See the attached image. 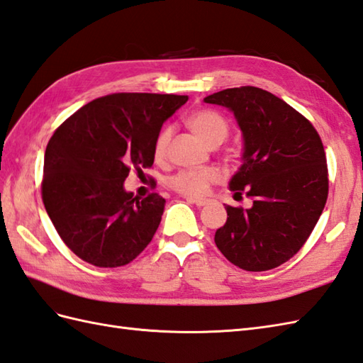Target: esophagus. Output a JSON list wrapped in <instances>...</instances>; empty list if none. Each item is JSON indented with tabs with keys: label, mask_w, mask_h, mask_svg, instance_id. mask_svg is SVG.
<instances>
[{
	"label": "esophagus",
	"mask_w": 363,
	"mask_h": 363,
	"mask_svg": "<svg viewBox=\"0 0 363 363\" xmlns=\"http://www.w3.org/2000/svg\"><path fill=\"white\" fill-rule=\"evenodd\" d=\"M187 201L190 202V204H195L196 207H204L207 204V199H195V198H187Z\"/></svg>",
	"instance_id": "34e87169"
}]
</instances>
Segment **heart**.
<instances>
[{"label": "heart", "mask_w": 363, "mask_h": 363, "mask_svg": "<svg viewBox=\"0 0 363 363\" xmlns=\"http://www.w3.org/2000/svg\"><path fill=\"white\" fill-rule=\"evenodd\" d=\"M190 130L196 134V136L207 143L208 147H216L227 138L229 134V125L225 119L212 109H199L190 114L187 121ZM170 140V130L165 128L157 134L155 140V156L162 157L165 155V150ZM218 181V172L215 168H198V170H181L173 174L168 179V187L174 190L176 193L184 196L198 198L206 195L208 191L210 185H213Z\"/></svg>", "instance_id": "heart-1"}]
</instances>
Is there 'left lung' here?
<instances>
[{
	"mask_svg": "<svg viewBox=\"0 0 363 363\" xmlns=\"http://www.w3.org/2000/svg\"><path fill=\"white\" fill-rule=\"evenodd\" d=\"M233 111L244 138L242 165L229 184L252 207L225 206L227 221L215 233L216 247L249 272L291 259L322 215L330 181L317 130L305 116L255 86L229 88L204 99Z\"/></svg>",
	"mask_w": 363,
	"mask_h": 363,
	"instance_id": "1",
	"label": "left lung"
}]
</instances>
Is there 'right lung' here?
<instances>
[{"label":"right lung","instance_id":"right-lung-1","mask_svg":"<svg viewBox=\"0 0 363 363\" xmlns=\"http://www.w3.org/2000/svg\"><path fill=\"white\" fill-rule=\"evenodd\" d=\"M187 96L116 92L92 100L58 126L43 167L41 198L57 233L97 267L131 263L161 223L165 199L125 191L131 170L155 162L162 123Z\"/></svg>","mask_w":363,"mask_h":363}]
</instances>
